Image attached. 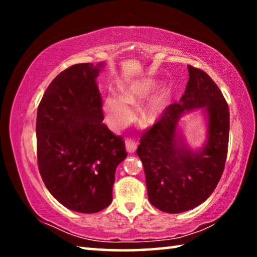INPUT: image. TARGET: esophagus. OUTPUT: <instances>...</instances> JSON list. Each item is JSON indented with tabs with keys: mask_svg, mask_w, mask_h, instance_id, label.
<instances>
[{
	"mask_svg": "<svg viewBox=\"0 0 257 257\" xmlns=\"http://www.w3.org/2000/svg\"><path fill=\"white\" fill-rule=\"evenodd\" d=\"M137 149V144L136 142L132 138H127L125 139V150H127L128 153H134Z\"/></svg>",
	"mask_w": 257,
	"mask_h": 257,
	"instance_id": "1",
	"label": "esophagus"
}]
</instances>
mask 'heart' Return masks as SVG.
Returning a JSON list of instances; mask_svg holds the SVG:
<instances>
[{
	"label": "heart",
	"mask_w": 257,
	"mask_h": 257,
	"mask_svg": "<svg viewBox=\"0 0 257 257\" xmlns=\"http://www.w3.org/2000/svg\"><path fill=\"white\" fill-rule=\"evenodd\" d=\"M155 86L156 84L152 80L137 81L123 87L122 96L115 94L106 95V97L104 98V110H105L112 125L122 127L127 124L133 118V110L129 104L142 102L155 88ZM169 97H170V93L168 90H164L153 101H151L143 112L144 118L150 122L158 120L163 114Z\"/></svg>",
	"instance_id": "b5f03b06"
}]
</instances>
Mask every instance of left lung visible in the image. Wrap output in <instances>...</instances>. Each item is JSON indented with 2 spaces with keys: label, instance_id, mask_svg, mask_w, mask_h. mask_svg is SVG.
<instances>
[{
  "label": "left lung",
  "instance_id": "1",
  "mask_svg": "<svg viewBox=\"0 0 257 257\" xmlns=\"http://www.w3.org/2000/svg\"><path fill=\"white\" fill-rule=\"evenodd\" d=\"M187 67L189 80L180 103L164 108L163 114L143 132L137 149L150 202L167 213L191 210L210 197L222 176L228 153V103L206 72ZM195 107H204L209 115L208 143L198 152L188 149L175 135L181 114Z\"/></svg>",
  "mask_w": 257,
  "mask_h": 257
}]
</instances>
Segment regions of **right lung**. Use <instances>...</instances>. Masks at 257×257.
I'll list each match as a JSON object with an SVG mask.
<instances>
[{
    "instance_id": "obj_1",
    "label": "right lung",
    "mask_w": 257,
    "mask_h": 257,
    "mask_svg": "<svg viewBox=\"0 0 257 257\" xmlns=\"http://www.w3.org/2000/svg\"><path fill=\"white\" fill-rule=\"evenodd\" d=\"M104 63H79L56 76L37 108V164L53 197L80 213L112 202L115 169L127 158L124 141L103 123L96 78Z\"/></svg>"
}]
</instances>
